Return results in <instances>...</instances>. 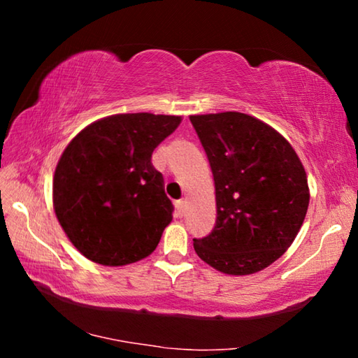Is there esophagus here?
<instances>
[{"mask_svg":"<svg viewBox=\"0 0 358 358\" xmlns=\"http://www.w3.org/2000/svg\"><path fill=\"white\" fill-rule=\"evenodd\" d=\"M175 210H177V216H183L185 213V202L183 201H177L175 202Z\"/></svg>","mask_w":358,"mask_h":358,"instance_id":"obj_1","label":"esophagus"}]
</instances>
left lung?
<instances>
[{
    "label": "left lung",
    "instance_id": "obj_1",
    "mask_svg": "<svg viewBox=\"0 0 358 358\" xmlns=\"http://www.w3.org/2000/svg\"><path fill=\"white\" fill-rule=\"evenodd\" d=\"M189 120L213 172L217 213L211 234L194 238V250L222 273H257L299 234L310 203L305 169L280 132L250 115Z\"/></svg>",
    "mask_w": 358,
    "mask_h": 358
}]
</instances>
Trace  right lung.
Wrapping results in <instances>:
<instances>
[{"instance_id": "obj_1", "label": "right lung", "mask_w": 358, "mask_h": 358, "mask_svg": "<svg viewBox=\"0 0 358 358\" xmlns=\"http://www.w3.org/2000/svg\"><path fill=\"white\" fill-rule=\"evenodd\" d=\"M180 123L173 115H112L66 147L53 177V208L85 257L118 266L156 250L173 205L151 155Z\"/></svg>"}]
</instances>
